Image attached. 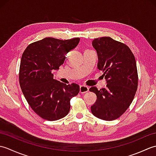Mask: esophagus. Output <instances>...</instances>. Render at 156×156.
Returning <instances> with one entry per match:
<instances>
[{"instance_id":"34e87169","label":"esophagus","mask_w":156,"mask_h":156,"mask_svg":"<svg viewBox=\"0 0 156 156\" xmlns=\"http://www.w3.org/2000/svg\"><path fill=\"white\" fill-rule=\"evenodd\" d=\"M89 88L88 87L85 85H81L80 87V93H86V92H88Z\"/></svg>"}]
</instances>
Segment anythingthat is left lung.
<instances>
[{"mask_svg":"<svg viewBox=\"0 0 156 156\" xmlns=\"http://www.w3.org/2000/svg\"><path fill=\"white\" fill-rule=\"evenodd\" d=\"M92 45L97 51L98 68L107 80L106 88H90L97 97L91 107L92 113L105 121L120 117L131 104L138 86L135 56L127 45L110 37L94 39Z\"/></svg>","mask_w":156,"mask_h":156,"instance_id":"1","label":"left lung"}]
</instances>
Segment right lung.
Instances as JSON below:
<instances>
[{
    "mask_svg": "<svg viewBox=\"0 0 156 156\" xmlns=\"http://www.w3.org/2000/svg\"><path fill=\"white\" fill-rule=\"evenodd\" d=\"M79 41L78 37L67 40L45 37L29 44L22 55L20 87L32 110L45 120L56 121L67 115L70 99L80 92L78 84L66 85L54 79L52 74Z\"/></svg>",
    "mask_w": 156,
    "mask_h": 156,
    "instance_id": "obj_1",
    "label": "right lung"
}]
</instances>
